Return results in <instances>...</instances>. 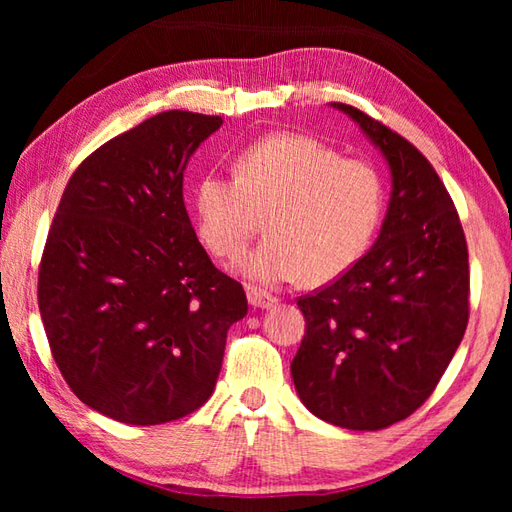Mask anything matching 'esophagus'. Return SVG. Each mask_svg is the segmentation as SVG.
Here are the masks:
<instances>
[{
  "instance_id": "esophagus-1",
  "label": "esophagus",
  "mask_w": 512,
  "mask_h": 512,
  "mask_svg": "<svg viewBox=\"0 0 512 512\" xmlns=\"http://www.w3.org/2000/svg\"><path fill=\"white\" fill-rule=\"evenodd\" d=\"M246 297H248V303L253 308H257V310H268V308H273V306H277V297H273V295H268L266 290H257V288H246Z\"/></svg>"
}]
</instances>
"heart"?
I'll return each mask as SVG.
<instances>
[{"instance_id": "b5f03b06", "label": "heart", "mask_w": 512, "mask_h": 512, "mask_svg": "<svg viewBox=\"0 0 512 512\" xmlns=\"http://www.w3.org/2000/svg\"><path fill=\"white\" fill-rule=\"evenodd\" d=\"M383 206L372 162L341 158L306 134H273L239 154L235 176L204 173L193 189V224L213 255L235 259L268 215L270 237L239 264L244 277L328 284L365 255Z\"/></svg>"}]
</instances>
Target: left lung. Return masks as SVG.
Listing matches in <instances>:
<instances>
[{
  "label": "left lung",
  "instance_id": "obj_1",
  "mask_svg": "<svg viewBox=\"0 0 512 512\" xmlns=\"http://www.w3.org/2000/svg\"><path fill=\"white\" fill-rule=\"evenodd\" d=\"M330 107L350 116L385 158L391 193L374 246L334 284L297 301L306 334L290 372L314 416L378 431L431 396L462 343L469 253L429 160L356 107Z\"/></svg>",
  "mask_w": 512,
  "mask_h": 512
}]
</instances>
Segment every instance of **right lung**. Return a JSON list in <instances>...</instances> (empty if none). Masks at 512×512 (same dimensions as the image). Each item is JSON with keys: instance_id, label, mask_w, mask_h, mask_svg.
<instances>
[{"instance_id": "1", "label": "right lung", "mask_w": 512, "mask_h": 512, "mask_svg": "<svg viewBox=\"0 0 512 512\" xmlns=\"http://www.w3.org/2000/svg\"><path fill=\"white\" fill-rule=\"evenodd\" d=\"M220 116L162 112L81 162L39 268V312L65 383L103 416L149 427L204 405L242 284L195 235L182 180Z\"/></svg>"}]
</instances>
